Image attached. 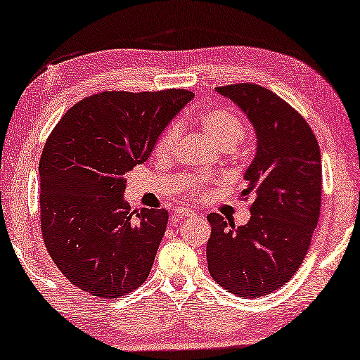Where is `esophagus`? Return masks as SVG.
I'll use <instances>...</instances> for the list:
<instances>
[{"label":"esophagus","instance_id":"obj_1","mask_svg":"<svg viewBox=\"0 0 360 360\" xmlns=\"http://www.w3.org/2000/svg\"><path fill=\"white\" fill-rule=\"evenodd\" d=\"M191 215H194V212L189 210V209H184V207H181V209H176L174 215H173V220L178 221V220L186 219V217H191Z\"/></svg>","mask_w":360,"mask_h":360}]
</instances>
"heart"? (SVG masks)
<instances>
[{"mask_svg": "<svg viewBox=\"0 0 360 360\" xmlns=\"http://www.w3.org/2000/svg\"><path fill=\"white\" fill-rule=\"evenodd\" d=\"M199 127L204 130L207 139L215 148L229 151L233 150L240 143L243 136H245V122L238 114L230 109L224 108H212L199 114L197 117ZM181 136L179 124H169L161 134L158 143H156V153L160 156H168L174 151ZM210 179H194L186 186L187 194H192L197 189L209 186Z\"/></svg>", "mask_w": 360, "mask_h": 360, "instance_id": "obj_1", "label": "heart"}]
</instances>
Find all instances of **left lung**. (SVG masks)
<instances>
[{"mask_svg":"<svg viewBox=\"0 0 360 360\" xmlns=\"http://www.w3.org/2000/svg\"><path fill=\"white\" fill-rule=\"evenodd\" d=\"M256 131V155L246 169L251 219L238 226L209 214L207 266L220 287L256 298L281 288L302 266L321 207V155L307 120L272 91L240 83L217 88Z\"/></svg>","mask_w":360,"mask_h":360,"instance_id":"left-lung-1","label":"left lung"}]
</instances>
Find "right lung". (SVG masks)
<instances>
[{"label": "right lung", "mask_w": 360, "mask_h": 360, "mask_svg": "<svg viewBox=\"0 0 360 360\" xmlns=\"http://www.w3.org/2000/svg\"><path fill=\"white\" fill-rule=\"evenodd\" d=\"M194 93L104 91L60 119L40 156V229L55 264L81 290L127 295L148 277L168 212H130L125 173L148 160Z\"/></svg>", "instance_id": "right-lung-1"}]
</instances>
